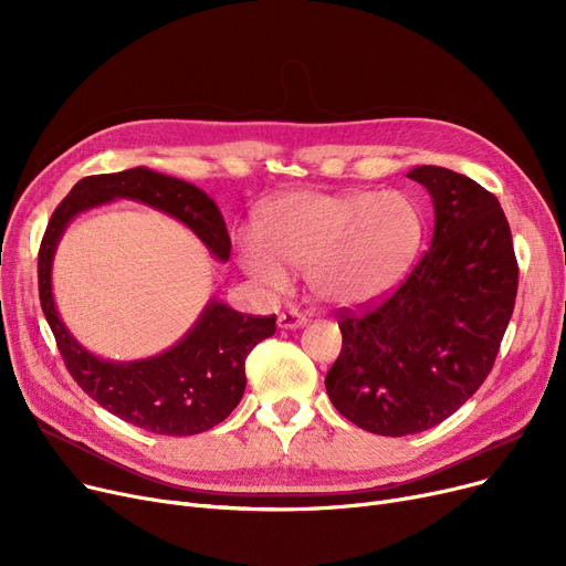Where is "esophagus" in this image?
Listing matches in <instances>:
<instances>
[{"mask_svg":"<svg viewBox=\"0 0 566 566\" xmlns=\"http://www.w3.org/2000/svg\"><path fill=\"white\" fill-rule=\"evenodd\" d=\"M277 323H280L282 331H295V328H303V325L307 323V316H305L303 312H298V310L289 307V310H284V312L280 314Z\"/></svg>","mask_w":566,"mask_h":566,"instance_id":"1","label":"esophagus"}]
</instances>
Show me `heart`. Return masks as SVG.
Listing matches in <instances>:
<instances>
[{"mask_svg":"<svg viewBox=\"0 0 566 566\" xmlns=\"http://www.w3.org/2000/svg\"><path fill=\"white\" fill-rule=\"evenodd\" d=\"M420 238V213L403 192H291L259 213L241 261L268 286L301 271L321 301L358 305L406 273Z\"/></svg>","mask_w":566,"mask_h":566,"instance_id":"1","label":"heart"}]
</instances>
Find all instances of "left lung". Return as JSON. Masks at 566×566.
Instances as JSON below:
<instances>
[{
  "mask_svg": "<svg viewBox=\"0 0 566 566\" xmlns=\"http://www.w3.org/2000/svg\"><path fill=\"white\" fill-rule=\"evenodd\" d=\"M436 227L410 275L374 305L339 314L342 353L325 376L333 406L378 436L427 431L486 380L518 289L510 222L472 178L422 165Z\"/></svg>",
  "mask_w": 566,
  "mask_h": 566,
  "instance_id": "8db88e82",
  "label": "left lung"
}]
</instances>
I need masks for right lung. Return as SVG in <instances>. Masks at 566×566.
Segmentation results:
<instances>
[{
  "instance_id": "obj_1",
  "label": "right lung",
  "mask_w": 566,
  "mask_h": 566,
  "mask_svg": "<svg viewBox=\"0 0 566 566\" xmlns=\"http://www.w3.org/2000/svg\"><path fill=\"white\" fill-rule=\"evenodd\" d=\"M112 199H135L181 220L216 259L231 254L216 201L181 178L133 167L86 176L56 206L39 252V295L66 369L80 388L116 418L163 436L213 429L245 392V358L275 335L273 316H248L211 298L192 328L171 348L146 360L114 363L88 353L64 325L52 295V259L71 220Z\"/></svg>"
}]
</instances>
